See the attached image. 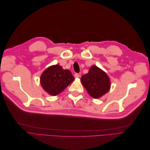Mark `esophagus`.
Listing matches in <instances>:
<instances>
[{"label": "esophagus", "instance_id": "34e87169", "mask_svg": "<svg viewBox=\"0 0 150 150\" xmlns=\"http://www.w3.org/2000/svg\"><path fill=\"white\" fill-rule=\"evenodd\" d=\"M79 76H80V75H79V74H78V73H75L74 74V77L75 78H79Z\"/></svg>", "mask_w": 150, "mask_h": 150}]
</instances>
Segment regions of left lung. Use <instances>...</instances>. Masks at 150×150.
I'll use <instances>...</instances> for the list:
<instances>
[{
  "label": "left lung",
  "instance_id": "8db88e82",
  "mask_svg": "<svg viewBox=\"0 0 150 150\" xmlns=\"http://www.w3.org/2000/svg\"><path fill=\"white\" fill-rule=\"evenodd\" d=\"M81 81L90 96L95 99L106 94L111 87L108 76L96 66L90 67L88 73L81 77Z\"/></svg>",
  "mask_w": 150,
  "mask_h": 150
}]
</instances>
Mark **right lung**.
<instances>
[{
    "mask_svg": "<svg viewBox=\"0 0 150 150\" xmlns=\"http://www.w3.org/2000/svg\"><path fill=\"white\" fill-rule=\"evenodd\" d=\"M74 78L71 71L63 69L59 65L50 66L40 76V84L42 88L52 96L61 93L72 81Z\"/></svg>",
    "mask_w": 150,
    "mask_h": 150,
    "instance_id": "add662e5",
    "label": "right lung"
}]
</instances>
